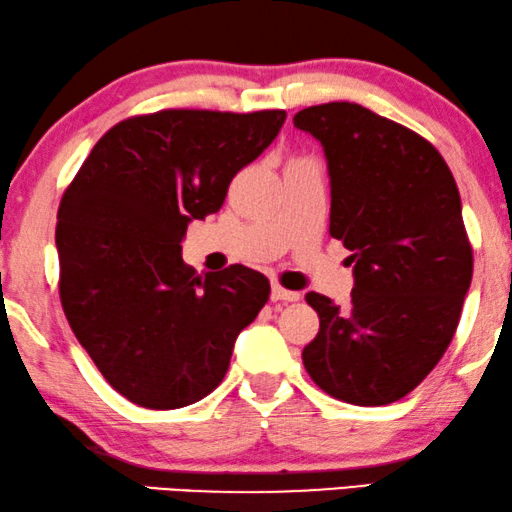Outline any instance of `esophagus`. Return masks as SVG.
<instances>
[{
	"label": "esophagus",
	"mask_w": 512,
	"mask_h": 512,
	"mask_svg": "<svg viewBox=\"0 0 512 512\" xmlns=\"http://www.w3.org/2000/svg\"><path fill=\"white\" fill-rule=\"evenodd\" d=\"M299 297H301L299 292L285 290V287H280L278 283L271 287V299H273V301H299Z\"/></svg>",
	"instance_id": "1"
}]
</instances>
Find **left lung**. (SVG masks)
I'll return each instance as SVG.
<instances>
[{
  "label": "left lung",
  "mask_w": 512,
  "mask_h": 512,
  "mask_svg": "<svg viewBox=\"0 0 512 512\" xmlns=\"http://www.w3.org/2000/svg\"><path fill=\"white\" fill-rule=\"evenodd\" d=\"M294 127L325 148L329 234L355 264L348 306L306 294L320 331L301 359L329 397L387 406L429 376L459 325L473 248L457 183L424 136L359 104L308 106Z\"/></svg>",
  "instance_id": "left-lung-1"
}]
</instances>
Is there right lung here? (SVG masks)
I'll use <instances>...</instances> for the list:
<instances>
[{"label":"right lung","mask_w":512,"mask_h":512,"mask_svg":"<svg viewBox=\"0 0 512 512\" xmlns=\"http://www.w3.org/2000/svg\"><path fill=\"white\" fill-rule=\"evenodd\" d=\"M285 111L164 109L113 125L62 194L55 243L71 331L115 392L174 410L222 383L234 341L269 301L243 264L201 276L181 257L192 220L276 139Z\"/></svg>","instance_id":"1"}]
</instances>
